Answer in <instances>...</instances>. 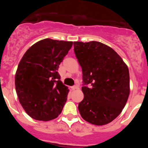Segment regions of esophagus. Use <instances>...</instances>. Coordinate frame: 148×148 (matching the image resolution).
<instances>
[{
	"label": "esophagus",
	"instance_id": "obj_1",
	"mask_svg": "<svg viewBox=\"0 0 148 148\" xmlns=\"http://www.w3.org/2000/svg\"><path fill=\"white\" fill-rule=\"evenodd\" d=\"M71 89H72L73 90H75V89H78V86H72V87H71Z\"/></svg>",
	"mask_w": 148,
	"mask_h": 148
}]
</instances>
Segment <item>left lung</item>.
<instances>
[{
  "instance_id": "obj_1",
  "label": "left lung",
  "mask_w": 148,
  "mask_h": 148,
  "mask_svg": "<svg viewBox=\"0 0 148 148\" xmlns=\"http://www.w3.org/2000/svg\"><path fill=\"white\" fill-rule=\"evenodd\" d=\"M73 45L83 72L84 98L78 104L79 112L90 124L110 123L120 114L130 95L128 67L101 42H74Z\"/></svg>"
}]
</instances>
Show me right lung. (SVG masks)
<instances>
[{"label": "right lung", "mask_w": 148, "mask_h": 148, "mask_svg": "<svg viewBox=\"0 0 148 148\" xmlns=\"http://www.w3.org/2000/svg\"><path fill=\"white\" fill-rule=\"evenodd\" d=\"M73 42L45 39L24 55L15 75L18 100L28 115L36 120L49 121L60 114L69 89L58 71Z\"/></svg>", "instance_id": "right-lung-1"}]
</instances>
